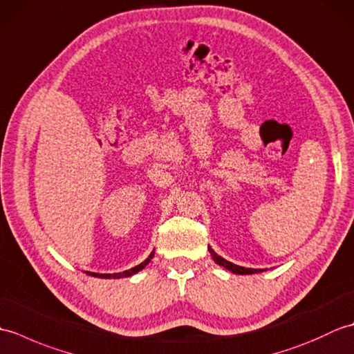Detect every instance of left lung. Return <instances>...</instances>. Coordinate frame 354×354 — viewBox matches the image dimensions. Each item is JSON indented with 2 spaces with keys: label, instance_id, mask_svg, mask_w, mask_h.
Here are the masks:
<instances>
[{
  "label": "left lung",
  "instance_id": "obj_1",
  "mask_svg": "<svg viewBox=\"0 0 354 354\" xmlns=\"http://www.w3.org/2000/svg\"><path fill=\"white\" fill-rule=\"evenodd\" d=\"M208 251H209V254H212V257H213V260L217 263V265L227 268L228 270H231V272L240 274V275H248V274H257V272H261V269H251V268H243V266L232 265L231 261H227L225 259H222L221 255H217L209 246H208Z\"/></svg>",
  "mask_w": 354,
  "mask_h": 354
}]
</instances>
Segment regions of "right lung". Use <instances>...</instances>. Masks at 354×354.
Returning a JSON list of instances; mask_svg holds the SVG:
<instances>
[{"label":"right lung","mask_w":354,"mask_h":354,"mask_svg":"<svg viewBox=\"0 0 354 354\" xmlns=\"http://www.w3.org/2000/svg\"><path fill=\"white\" fill-rule=\"evenodd\" d=\"M152 259H153V252L149 255V259H146L145 261L140 263L138 266H135V268H132V269H129V270H124V272H118V274H95V272H86V274L93 275V277H99V278H123V277H131V275H133V274H137L138 270H141L146 265H149L150 260H152Z\"/></svg>","instance_id":"1"}]
</instances>
